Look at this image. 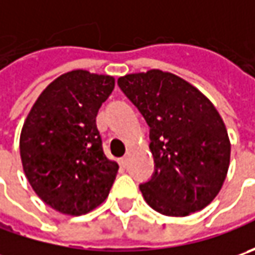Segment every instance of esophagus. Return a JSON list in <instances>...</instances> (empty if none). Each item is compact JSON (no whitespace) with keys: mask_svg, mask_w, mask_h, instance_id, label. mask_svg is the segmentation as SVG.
I'll use <instances>...</instances> for the list:
<instances>
[{"mask_svg":"<svg viewBox=\"0 0 255 255\" xmlns=\"http://www.w3.org/2000/svg\"><path fill=\"white\" fill-rule=\"evenodd\" d=\"M128 162H129L128 156H123L122 159H121V166H122V167H126V166H128Z\"/></svg>","mask_w":255,"mask_h":255,"instance_id":"obj_1","label":"esophagus"}]
</instances>
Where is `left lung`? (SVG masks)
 I'll list each match as a JSON object with an SVG mask.
<instances>
[{
	"label": "left lung",
	"mask_w": 255,
	"mask_h": 255,
	"mask_svg": "<svg viewBox=\"0 0 255 255\" xmlns=\"http://www.w3.org/2000/svg\"><path fill=\"white\" fill-rule=\"evenodd\" d=\"M118 85L150 128L152 179L139 189L153 210L184 217L219 194L230 164L227 129L213 103L170 72L125 75Z\"/></svg>",
	"instance_id": "left-lung-1"
}]
</instances>
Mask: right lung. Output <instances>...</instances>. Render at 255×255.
Masks as SVG:
<instances>
[{
  "mask_svg": "<svg viewBox=\"0 0 255 255\" xmlns=\"http://www.w3.org/2000/svg\"><path fill=\"white\" fill-rule=\"evenodd\" d=\"M115 78L71 71L48 85L25 119L19 153L41 200L59 213L86 214L108 197L118 163L102 147L96 116Z\"/></svg>",
  "mask_w": 255,
  "mask_h": 255,
  "instance_id": "1",
  "label": "right lung"
}]
</instances>
